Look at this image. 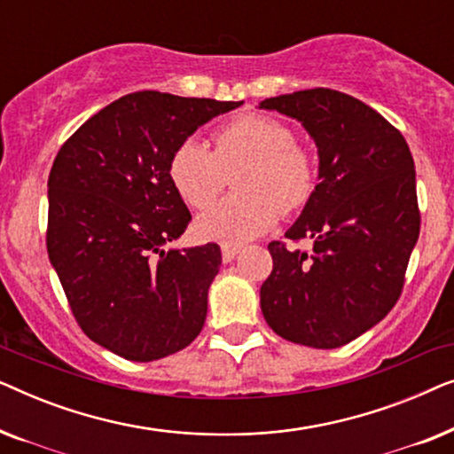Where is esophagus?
<instances>
[{"mask_svg":"<svg viewBox=\"0 0 454 454\" xmlns=\"http://www.w3.org/2000/svg\"><path fill=\"white\" fill-rule=\"evenodd\" d=\"M221 254H223V262H231V260L239 254V247L231 244H223Z\"/></svg>","mask_w":454,"mask_h":454,"instance_id":"1","label":"esophagus"}]
</instances>
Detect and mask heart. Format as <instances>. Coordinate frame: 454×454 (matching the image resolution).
<instances>
[{
	"label": "heart",
	"mask_w": 454,
	"mask_h": 454,
	"mask_svg": "<svg viewBox=\"0 0 454 454\" xmlns=\"http://www.w3.org/2000/svg\"><path fill=\"white\" fill-rule=\"evenodd\" d=\"M169 179L179 198L204 210L235 176L238 194L196 221L198 238L221 244H246L277 225L283 213L308 207L318 188V167L297 145L287 123L270 115L246 114L223 123L213 148L202 140H184L169 159Z\"/></svg>",
	"instance_id": "b5f03b06"
}]
</instances>
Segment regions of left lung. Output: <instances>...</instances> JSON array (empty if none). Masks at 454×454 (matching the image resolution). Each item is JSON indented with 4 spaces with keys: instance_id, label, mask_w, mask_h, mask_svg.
<instances>
[{
    "instance_id": "left-lung-1",
    "label": "left lung",
    "mask_w": 454,
    "mask_h": 454,
    "mask_svg": "<svg viewBox=\"0 0 454 454\" xmlns=\"http://www.w3.org/2000/svg\"><path fill=\"white\" fill-rule=\"evenodd\" d=\"M260 107L300 120L320 157L316 194L285 233L314 247L270 241L260 308L278 337L334 349L378 325L401 297L421 223L411 151L393 123L345 92L297 90Z\"/></svg>"
}]
</instances>
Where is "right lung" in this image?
Masks as SVG:
<instances>
[{
	"instance_id": "obj_1",
	"label": "right lung",
	"mask_w": 454,
	"mask_h": 454,
	"mask_svg": "<svg viewBox=\"0 0 454 454\" xmlns=\"http://www.w3.org/2000/svg\"><path fill=\"white\" fill-rule=\"evenodd\" d=\"M235 101L140 90L84 121L49 173L47 252L78 326L132 362L182 351L204 326L216 244L160 250L192 215L169 159Z\"/></svg>"
}]
</instances>
